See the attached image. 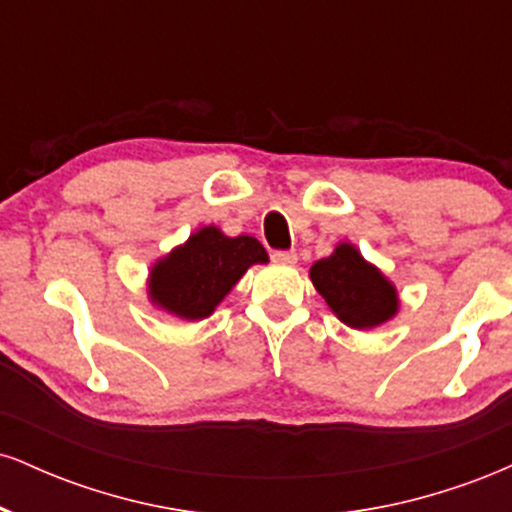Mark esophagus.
<instances>
[{"instance_id":"1","label":"esophagus","mask_w":512,"mask_h":512,"mask_svg":"<svg viewBox=\"0 0 512 512\" xmlns=\"http://www.w3.org/2000/svg\"><path fill=\"white\" fill-rule=\"evenodd\" d=\"M272 260L276 264H296L298 255H296V252H291V250H276L272 255Z\"/></svg>"}]
</instances>
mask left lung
Returning <instances> with one entry per match:
<instances>
[{
  "label": "left lung",
  "mask_w": 512,
  "mask_h": 512,
  "mask_svg": "<svg viewBox=\"0 0 512 512\" xmlns=\"http://www.w3.org/2000/svg\"><path fill=\"white\" fill-rule=\"evenodd\" d=\"M310 281L330 310L351 330H373L397 315L395 284L356 245L339 243L310 267Z\"/></svg>",
  "instance_id": "obj_1"
}]
</instances>
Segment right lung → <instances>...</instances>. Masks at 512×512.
<instances>
[{
  "mask_svg": "<svg viewBox=\"0 0 512 512\" xmlns=\"http://www.w3.org/2000/svg\"><path fill=\"white\" fill-rule=\"evenodd\" d=\"M267 262V250L257 238H228L221 228L204 226L156 260L146 291L156 308L180 320H204L252 264Z\"/></svg>",
  "mask_w": 512,
  "mask_h": 512,
  "instance_id": "obj_1",
  "label": "right lung"
}]
</instances>
